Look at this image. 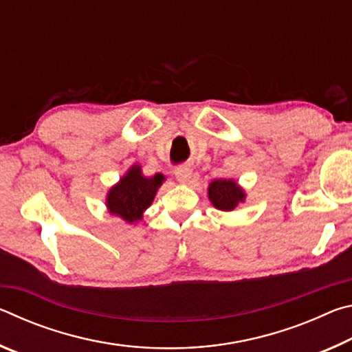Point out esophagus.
Returning a JSON list of instances; mask_svg holds the SVG:
<instances>
[{
	"label": "esophagus",
	"instance_id": "1",
	"mask_svg": "<svg viewBox=\"0 0 352 352\" xmlns=\"http://www.w3.org/2000/svg\"><path fill=\"white\" fill-rule=\"evenodd\" d=\"M190 175H192V169H190L189 166H180V168L175 169V177L180 183H186Z\"/></svg>",
	"mask_w": 352,
	"mask_h": 352
}]
</instances>
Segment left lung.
Listing matches in <instances>:
<instances>
[{
	"mask_svg": "<svg viewBox=\"0 0 352 352\" xmlns=\"http://www.w3.org/2000/svg\"><path fill=\"white\" fill-rule=\"evenodd\" d=\"M212 205L217 210L231 211L239 201H243V190L233 180H214L208 189Z\"/></svg>",
	"mask_w": 352,
	"mask_h": 352,
	"instance_id": "8db88e82",
	"label": "left lung"
}]
</instances>
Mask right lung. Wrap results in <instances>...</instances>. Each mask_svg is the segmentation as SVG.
<instances>
[{
  "label": "right lung",
  "mask_w": 352,
  "mask_h": 352,
  "mask_svg": "<svg viewBox=\"0 0 352 352\" xmlns=\"http://www.w3.org/2000/svg\"><path fill=\"white\" fill-rule=\"evenodd\" d=\"M164 177L157 174L152 178L141 175L140 166H133L126 177L113 186L107 197V206L111 214L133 223L142 217V211L151 206L157 189Z\"/></svg>",
  "instance_id": "right-lung-1"
}]
</instances>
